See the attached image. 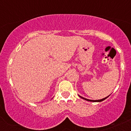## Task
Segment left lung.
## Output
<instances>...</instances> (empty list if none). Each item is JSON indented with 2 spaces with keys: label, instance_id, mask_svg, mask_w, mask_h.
I'll use <instances>...</instances> for the list:
<instances>
[{
  "label": "left lung",
  "instance_id": "8db88e82",
  "mask_svg": "<svg viewBox=\"0 0 131 131\" xmlns=\"http://www.w3.org/2000/svg\"><path fill=\"white\" fill-rule=\"evenodd\" d=\"M79 97H81V99H83L84 100H87V101H89V102H102V101H103V100H105V99H106V98H108V97L110 95H109V96H108V97H105V98H104V99H101V100H89V99H85V98H84V97H81V96H80V95H79Z\"/></svg>",
  "mask_w": 131,
  "mask_h": 131
}]
</instances>
